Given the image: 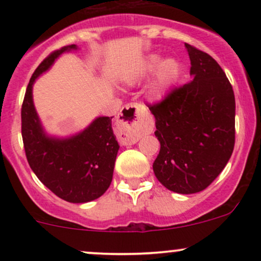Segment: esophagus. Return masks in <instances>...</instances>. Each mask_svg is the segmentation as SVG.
Wrapping results in <instances>:
<instances>
[{
    "mask_svg": "<svg viewBox=\"0 0 261 261\" xmlns=\"http://www.w3.org/2000/svg\"><path fill=\"white\" fill-rule=\"evenodd\" d=\"M143 108L128 104L121 109L118 118V137L122 145H134L149 128L142 119Z\"/></svg>",
    "mask_w": 261,
    "mask_h": 261,
    "instance_id": "esophagus-1",
    "label": "esophagus"
}]
</instances>
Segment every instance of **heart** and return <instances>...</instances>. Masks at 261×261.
<instances>
[{
	"instance_id": "b5f03b06",
	"label": "heart",
	"mask_w": 261,
	"mask_h": 261,
	"mask_svg": "<svg viewBox=\"0 0 261 261\" xmlns=\"http://www.w3.org/2000/svg\"><path fill=\"white\" fill-rule=\"evenodd\" d=\"M148 88L149 97L153 100H162L174 88L181 73V66L178 60L168 58L162 61L160 54H148L137 64L130 74L131 83H140L147 80L154 72Z\"/></svg>"
}]
</instances>
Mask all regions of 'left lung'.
<instances>
[{
  "label": "left lung",
  "mask_w": 261,
  "mask_h": 261,
  "mask_svg": "<svg viewBox=\"0 0 261 261\" xmlns=\"http://www.w3.org/2000/svg\"><path fill=\"white\" fill-rule=\"evenodd\" d=\"M193 81L149 106L161 143L155 178L168 190L195 194L211 184L234 148V93L208 54L185 44Z\"/></svg>",
  "instance_id": "8db88e82"
}]
</instances>
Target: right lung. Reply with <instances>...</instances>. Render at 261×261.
<instances>
[{
  "instance_id": "right-lung-1",
  "label": "right lung",
  "mask_w": 261,
  "mask_h": 261,
  "mask_svg": "<svg viewBox=\"0 0 261 261\" xmlns=\"http://www.w3.org/2000/svg\"><path fill=\"white\" fill-rule=\"evenodd\" d=\"M77 49L73 44L56 50L33 73L22 106V137L27 160L39 180L65 201L85 203L100 197L112 182L120 147L113 133V116H98L85 130L59 137L45 131L33 101L38 77L62 54Z\"/></svg>"
}]
</instances>
